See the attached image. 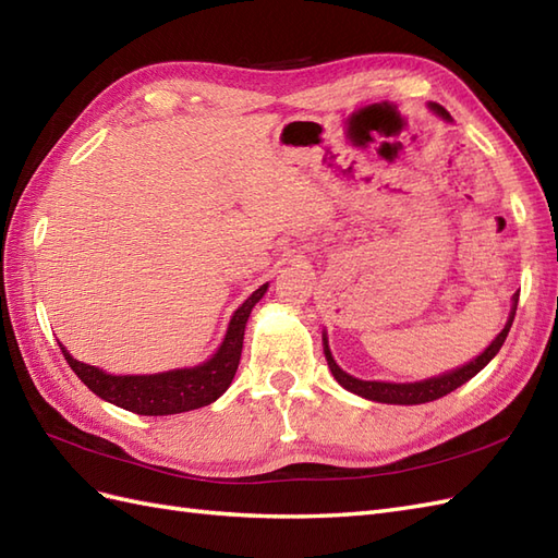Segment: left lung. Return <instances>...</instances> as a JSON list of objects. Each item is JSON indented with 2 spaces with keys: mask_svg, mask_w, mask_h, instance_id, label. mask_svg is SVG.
<instances>
[{
  "mask_svg": "<svg viewBox=\"0 0 558 558\" xmlns=\"http://www.w3.org/2000/svg\"><path fill=\"white\" fill-rule=\"evenodd\" d=\"M438 116L442 118H450L446 108L440 106H432ZM517 304H519V294H513V306H511V313H509V320L505 325V330L499 332L493 344L485 349L481 355H476L474 361H469L466 365L457 367V369H450V373H442L438 377H432V379H424V381H410V384H393V381H363V379H355L351 375H347L344 369H341L332 353H330V347H327V337L323 335V349H325V359H327V365H330L335 379L344 387L347 391L351 393H359L363 398H367V401H377V403H391V405H420V403H428V401H438V398L448 396L450 391H454L457 387H462V384H466L471 377H476L481 369L488 365L497 351L502 349L505 339L511 330V323H513V316H517Z\"/></svg>",
  "mask_w": 558,
  "mask_h": 558,
  "instance_id": "left-lung-1",
  "label": "left lung"
}]
</instances>
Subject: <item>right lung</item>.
<instances>
[{
	"mask_svg": "<svg viewBox=\"0 0 558 558\" xmlns=\"http://www.w3.org/2000/svg\"><path fill=\"white\" fill-rule=\"evenodd\" d=\"M266 288L268 282L262 284L259 290H254L245 299V304L233 313L219 351L203 365L169 369V373L160 375H108L94 365L75 361L63 344L61 351L68 365L73 367V373L98 398H104V401L118 408L136 412V415H179V412L205 408L231 387L240 363L247 318L254 304L266 294Z\"/></svg>",
	"mask_w": 558,
	"mask_h": 558,
	"instance_id": "obj_1",
	"label": "right lung"
}]
</instances>
